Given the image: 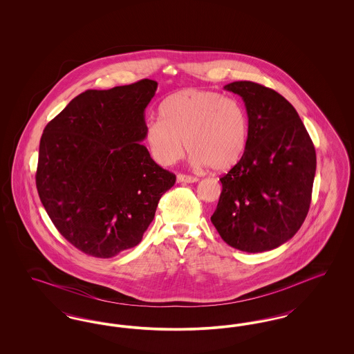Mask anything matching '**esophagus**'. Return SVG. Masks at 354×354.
Instances as JSON below:
<instances>
[{
    "label": "esophagus",
    "mask_w": 354,
    "mask_h": 354,
    "mask_svg": "<svg viewBox=\"0 0 354 354\" xmlns=\"http://www.w3.org/2000/svg\"><path fill=\"white\" fill-rule=\"evenodd\" d=\"M198 180H199L198 178L191 176V175H185V174L178 175V182H180V183H195Z\"/></svg>",
    "instance_id": "1"
}]
</instances>
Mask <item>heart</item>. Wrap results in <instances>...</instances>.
Listing matches in <instances>:
<instances>
[{"label": "heart", "instance_id": "obj_1", "mask_svg": "<svg viewBox=\"0 0 354 354\" xmlns=\"http://www.w3.org/2000/svg\"><path fill=\"white\" fill-rule=\"evenodd\" d=\"M159 119L146 126L145 139L160 166L192 152L195 166L225 172L243 159L248 146V117L240 102L216 91L185 88L159 104Z\"/></svg>", "mask_w": 354, "mask_h": 354}]
</instances>
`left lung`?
<instances>
[{"mask_svg": "<svg viewBox=\"0 0 354 354\" xmlns=\"http://www.w3.org/2000/svg\"><path fill=\"white\" fill-rule=\"evenodd\" d=\"M224 88L243 98L250 135L243 159L220 178L211 221L236 250L270 251L292 239L308 215L315 146L295 107L277 91L251 81Z\"/></svg>", "mask_w": 354, "mask_h": 354, "instance_id": "8db88e82", "label": "left lung"}]
</instances>
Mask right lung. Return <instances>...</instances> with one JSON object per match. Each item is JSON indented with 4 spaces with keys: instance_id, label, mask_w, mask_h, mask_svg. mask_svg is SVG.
<instances>
[{
    "instance_id": "add662e5",
    "label": "right lung",
    "mask_w": 354,
    "mask_h": 354,
    "mask_svg": "<svg viewBox=\"0 0 354 354\" xmlns=\"http://www.w3.org/2000/svg\"><path fill=\"white\" fill-rule=\"evenodd\" d=\"M158 84L140 80L86 90L46 124L35 185L59 234L109 259L138 245L175 174L158 166L145 139V109Z\"/></svg>"
}]
</instances>
